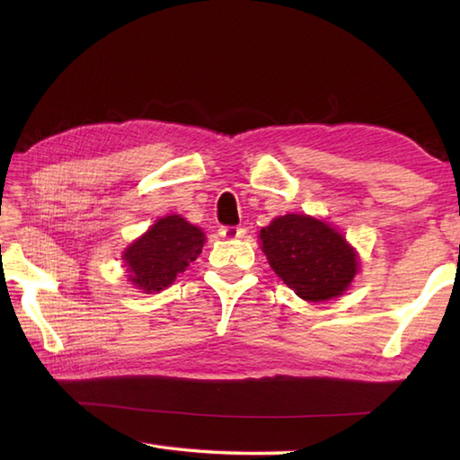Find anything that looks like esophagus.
Here are the masks:
<instances>
[{
  "instance_id": "esophagus-1",
  "label": "esophagus",
  "mask_w": 460,
  "mask_h": 460,
  "mask_svg": "<svg viewBox=\"0 0 460 460\" xmlns=\"http://www.w3.org/2000/svg\"><path fill=\"white\" fill-rule=\"evenodd\" d=\"M219 235L223 239H243L245 237V229L243 227H221Z\"/></svg>"
}]
</instances>
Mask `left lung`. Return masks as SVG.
Wrapping results in <instances>:
<instances>
[{
  "mask_svg": "<svg viewBox=\"0 0 460 460\" xmlns=\"http://www.w3.org/2000/svg\"><path fill=\"white\" fill-rule=\"evenodd\" d=\"M270 269L306 302L338 298L359 272V255L348 239L320 217L288 213L259 231Z\"/></svg>",
  "mask_w": 460,
  "mask_h": 460,
  "instance_id": "1",
  "label": "left lung"
}]
</instances>
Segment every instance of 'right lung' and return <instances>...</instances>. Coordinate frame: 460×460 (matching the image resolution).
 Instances as JSON below:
<instances>
[{
	"label": "right lung",
	"instance_id": "add662e5",
	"mask_svg": "<svg viewBox=\"0 0 460 460\" xmlns=\"http://www.w3.org/2000/svg\"><path fill=\"white\" fill-rule=\"evenodd\" d=\"M203 245L201 227H195L181 215H165L124 249L126 279L146 295L160 292L199 257Z\"/></svg>",
	"mask_w": 460,
	"mask_h": 460
}]
</instances>
